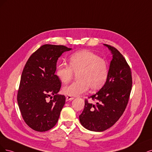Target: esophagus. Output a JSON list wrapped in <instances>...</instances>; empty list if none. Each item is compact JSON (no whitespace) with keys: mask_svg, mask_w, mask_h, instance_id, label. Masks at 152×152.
I'll return each mask as SVG.
<instances>
[{"mask_svg":"<svg viewBox=\"0 0 152 152\" xmlns=\"http://www.w3.org/2000/svg\"><path fill=\"white\" fill-rule=\"evenodd\" d=\"M74 99V98L71 96H66V101H70Z\"/></svg>","mask_w":152,"mask_h":152,"instance_id":"esophagus-1","label":"esophagus"}]
</instances>
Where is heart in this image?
Returning a JSON list of instances; mask_svg holds the SVG:
<instances>
[{"label":"heart","mask_w":152,"mask_h":152,"mask_svg":"<svg viewBox=\"0 0 152 152\" xmlns=\"http://www.w3.org/2000/svg\"><path fill=\"white\" fill-rule=\"evenodd\" d=\"M69 66L58 64L56 75L63 83H69L77 73V80L63 88L64 94L69 96H78L88 90L100 89L108 77L107 62L94 52L83 50L73 53L69 58Z\"/></svg>","instance_id":"obj_1"}]
</instances>
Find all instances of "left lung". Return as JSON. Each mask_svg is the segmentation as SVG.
<instances>
[{
    "instance_id": "obj_1",
    "label": "left lung",
    "mask_w": 152,
    "mask_h": 152,
    "mask_svg": "<svg viewBox=\"0 0 152 152\" xmlns=\"http://www.w3.org/2000/svg\"><path fill=\"white\" fill-rule=\"evenodd\" d=\"M104 45L112 53L107 81L96 94L88 96L96 104L85 100L79 116L81 125L93 131L110 128L119 119L126 108L132 89V72L125 58L114 47Z\"/></svg>"
}]
</instances>
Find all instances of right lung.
Listing matches in <instances>:
<instances>
[{
    "label": "right lung",
    "instance_id": "1",
    "mask_svg": "<svg viewBox=\"0 0 152 152\" xmlns=\"http://www.w3.org/2000/svg\"><path fill=\"white\" fill-rule=\"evenodd\" d=\"M71 49L64 45L45 44L32 53L24 67L17 100L24 122L33 130H49L59 118L66 97L57 94L61 81L55 72L58 57ZM50 96L51 100L48 101Z\"/></svg>",
    "mask_w": 152,
    "mask_h": 152
}]
</instances>
